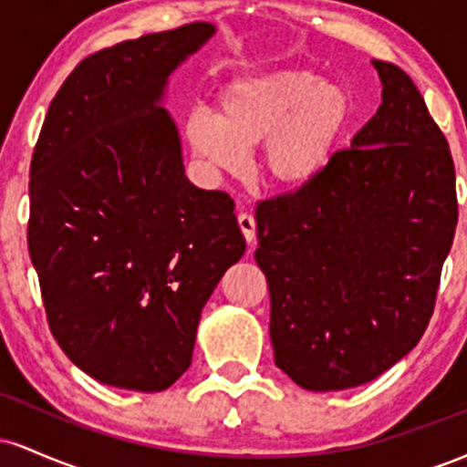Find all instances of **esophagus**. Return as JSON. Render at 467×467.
I'll return each mask as SVG.
<instances>
[{
    "label": "esophagus",
    "mask_w": 467,
    "mask_h": 467,
    "mask_svg": "<svg viewBox=\"0 0 467 467\" xmlns=\"http://www.w3.org/2000/svg\"><path fill=\"white\" fill-rule=\"evenodd\" d=\"M237 222H239V228H241V233H244L245 241H248V245L254 244V237H256V222H254V217L248 215V213H239Z\"/></svg>",
    "instance_id": "esophagus-1"
}]
</instances>
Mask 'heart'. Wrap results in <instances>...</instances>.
Returning a JSON list of instances; mask_svg holds the SVG:
<instances>
[{"instance_id": "heart-1", "label": "heart", "mask_w": 467, "mask_h": 467, "mask_svg": "<svg viewBox=\"0 0 467 467\" xmlns=\"http://www.w3.org/2000/svg\"><path fill=\"white\" fill-rule=\"evenodd\" d=\"M349 118V96L309 69L234 78L217 96L215 118L186 125L192 153L211 169L239 173L261 144L259 169L272 186L301 191L334 158Z\"/></svg>"}]
</instances>
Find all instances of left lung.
<instances>
[{
    "label": "left lung",
    "mask_w": 467,
    "mask_h": 467,
    "mask_svg": "<svg viewBox=\"0 0 467 467\" xmlns=\"http://www.w3.org/2000/svg\"><path fill=\"white\" fill-rule=\"evenodd\" d=\"M382 105L301 191L256 203L275 362L298 387H360L426 331L457 228L448 140L404 69L373 61Z\"/></svg>",
    "instance_id": "8db88e82"
}]
</instances>
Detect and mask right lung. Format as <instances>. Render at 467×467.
Segmentation results:
<instances>
[{
    "instance_id": "add662e5",
    "label": "right lung",
    "mask_w": 467,
    "mask_h": 467,
    "mask_svg": "<svg viewBox=\"0 0 467 467\" xmlns=\"http://www.w3.org/2000/svg\"><path fill=\"white\" fill-rule=\"evenodd\" d=\"M213 35L195 21L83 58L32 153L28 250L47 325L109 387L169 389L191 367L203 305L245 252L234 202L191 184L160 107Z\"/></svg>"
}]
</instances>
